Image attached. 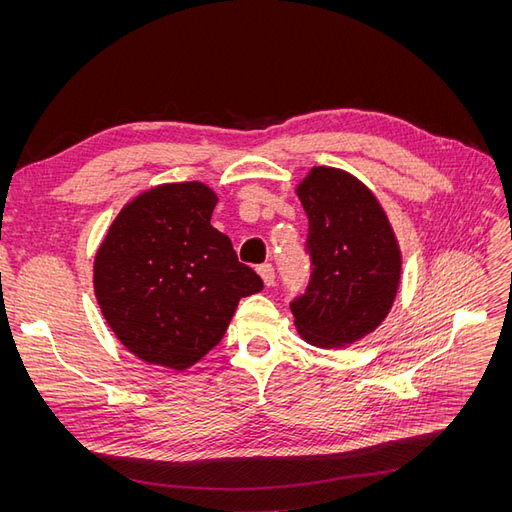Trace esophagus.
<instances>
[{
    "label": "esophagus",
    "mask_w": 512,
    "mask_h": 512,
    "mask_svg": "<svg viewBox=\"0 0 512 512\" xmlns=\"http://www.w3.org/2000/svg\"><path fill=\"white\" fill-rule=\"evenodd\" d=\"M256 271L262 277V282H265V286H273V282H275V269L269 265V262H265V265H260Z\"/></svg>",
    "instance_id": "1"
}]
</instances>
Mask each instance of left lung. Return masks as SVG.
I'll return each instance as SVG.
<instances>
[{"instance_id":"obj_1","label":"left lung","mask_w":512,"mask_h":512,"mask_svg":"<svg viewBox=\"0 0 512 512\" xmlns=\"http://www.w3.org/2000/svg\"><path fill=\"white\" fill-rule=\"evenodd\" d=\"M307 213L312 277L290 303L307 344L342 348L389 316L401 277V252L382 205L346 170L314 166L297 185Z\"/></svg>"}]
</instances>
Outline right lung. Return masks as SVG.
<instances>
[{
	"mask_svg": "<svg viewBox=\"0 0 512 512\" xmlns=\"http://www.w3.org/2000/svg\"><path fill=\"white\" fill-rule=\"evenodd\" d=\"M218 196L200 181L162 183L119 211L94 260V290L119 342L183 371L220 344L241 297L262 280L211 226Z\"/></svg>",
	"mask_w": 512,
	"mask_h": 512,
	"instance_id": "add662e5",
	"label": "right lung"
}]
</instances>
